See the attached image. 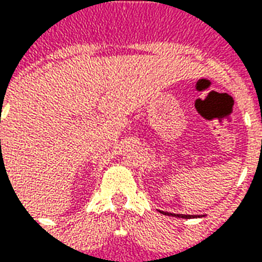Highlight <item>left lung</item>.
Here are the masks:
<instances>
[{
	"label": "left lung",
	"instance_id": "8db88e82",
	"mask_svg": "<svg viewBox=\"0 0 262 262\" xmlns=\"http://www.w3.org/2000/svg\"><path fill=\"white\" fill-rule=\"evenodd\" d=\"M162 214L173 215V217H179V219H196V217H202V215H192V214H174V213H166V211H162Z\"/></svg>",
	"mask_w": 262,
	"mask_h": 262
}]
</instances>
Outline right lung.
Instances as JSON below:
<instances>
[{
    "instance_id": "1",
    "label": "right lung",
    "mask_w": 262,
    "mask_h": 262,
    "mask_svg": "<svg viewBox=\"0 0 262 262\" xmlns=\"http://www.w3.org/2000/svg\"><path fill=\"white\" fill-rule=\"evenodd\" d=\"M0 141H1V140H0Z\"/></svg>"
}]
</instances>
